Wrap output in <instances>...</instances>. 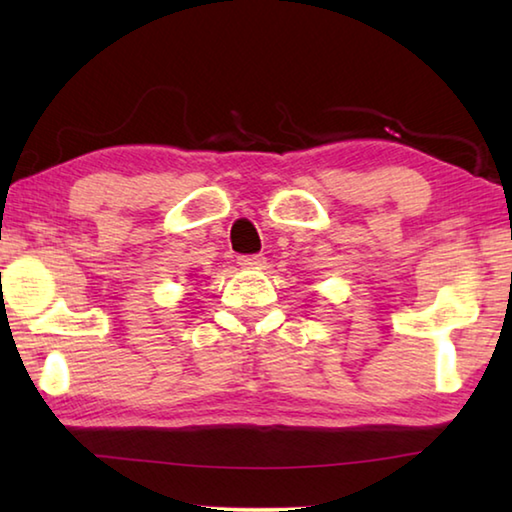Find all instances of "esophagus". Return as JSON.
Segmentation results:
<instances>
[{
    "label": "esophagus",
    "instance_id": "34e87169",
    "mask_svg": "<svg viewBox=\"0 0 512 512\" xmlns=\"http://www.w3.org/2000/svg\"><path fill=\"white\" fill-rule=\"evenodd\" d=\"M237 262L246 268H262L266 264L264 255H241Z\"/></svg>",
    "mask_w": 512,
    "mask_h": 512
}]
</instances>
